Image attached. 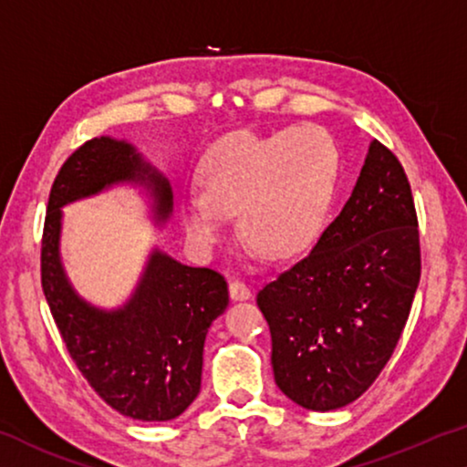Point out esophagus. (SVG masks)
<instances>
[{
    "label": "esophagus",
    "mask_w": 467,
    "mask_h": 467,
    "mask_svg": "<svg viewBox=\"0 0 467 467\" xmlns=\"http://www.w3.org/2000/svg\"><path fill=\"white\" fill-rule=\"evenodd\" d=\"M228 292H231V298L234 302L252 298V290H249V287L243 284V281H239V279H233L231 281V285H228Z\"/></svg>",
    "instance_id": "obj_1"
}]
</instances>
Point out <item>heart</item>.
Segmentation results:
<instances>
[{"label":"heart","instance_id":"b5f03b06","mask_svg":"<svg viewBox=\"0 0 467 467\" xmlns=\"http://www.w3.org/2000/svg\"><path fill=\"white\" fill-rule=\"evenodd\" d=\"M338 162L337 143L315 124L226 137L201 159L202 194L180 202L183 231L196 247L212 249L226 233L228 215L239 213L243 236L260 252L300 254L319 233Z\"/></svg>","mask_w":467,"mask_h":467}]
</instances>
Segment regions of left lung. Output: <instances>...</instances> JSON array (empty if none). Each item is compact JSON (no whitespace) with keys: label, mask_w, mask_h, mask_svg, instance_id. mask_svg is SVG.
Wrapping results in <instances>:
<instances>
[{"label":"left lung","mask_w":467,"mask_h":467,"mask_svg":"<svg viewBox=\"0 0 467 467\" xmlns=\"http://www.w3.org/2000/svg\"><path fill=\"white\" fill-rule=\"evenodd\" d=\"M419 277L410 183L374 140L338 218L306 258L258 292L279 389L317 412L362 396L396 349Z\"/></svg>","instance_id":"8db88e82"}]
</instances>
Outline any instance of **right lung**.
Instances as JSON below:
<instances>
[{
	"mask_svg": "<svg viewBox=\"0 0 467 467\" xmlns=\"http://www.w3.org/2000/svg\"><path fill=\"white\" fill-rule=\"evenodd\" d=\"M129 183L148 196L156 226L173 212L171 183L133 143L95 137L65 161L52 183L42 236V290L63 343L111 409L140 421H171L201 391L202 347L228 306L212 268L186 266L154 247L124 305L101 308L74 290L61 260L63 207Z\"/></svg>",
	"mask_w": 467,
	"mask_h": 467,
	"instance_id": "1",
	"label": "right lung"
}]
</instances>
